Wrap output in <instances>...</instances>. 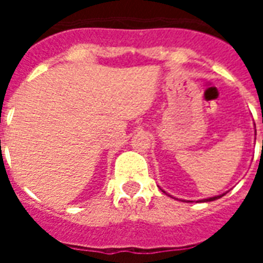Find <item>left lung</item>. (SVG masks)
I'll return each instance as SVG.
<instances>
[{"label": "left lung", "mask_w": 263, "mask_h": 263, "mask_svg": "<svg viewBox=\"0 0 263 263\" xmlns=\"http://www.w3.org/2000/svg\"><path fill=\"white\" fill-rule=\"evenodd\" d=\"M222 195H224V194H222ZM222 195L213 196V198H208V199H202V200H200V202H212V200H216V199H218V198H221V196H222Z\"/></svg>", "instance_id": "8db88e82"}]
</instances>
